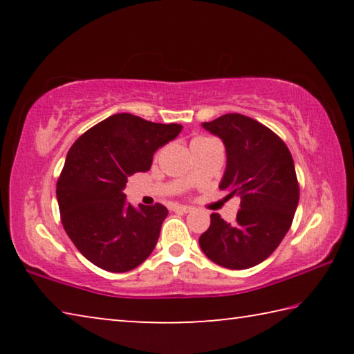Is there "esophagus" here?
Here are the masks:
<instances>
[{
	"label": "esophagus",
	"mask_w": 354,
	"mask_h": 354,
	"mask_svg": "<svg viewBox=\"0 0 354 354\" xmlns=\"http://www.w3.org/2000/svg\"><path fill=\"white\" fill-rule=\"evenodd\" d=\"M173 211H175V212H184V214H187V212H192V207L183 206V205H175V206H173Z\"/></svg>",
	"instance_id": "obj_1"
}]
</instances>
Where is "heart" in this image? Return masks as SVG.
<instances>
[{"label": "heart", "instance_id": "obj_1", "mask_svg": "<svg viewBox=\"0 0 354 354\" xmlns=\"http://www.w3.org/2000/svg\"><path fill=\"white\" fill-rule=\"evenodd\" d=\"M205 140H209V139H206V137H198V139H195L194 142H192V145H194V143H198V142H205Z\"/></svg>", "mask_w": 354, "mask_h": 354}]
</instances>
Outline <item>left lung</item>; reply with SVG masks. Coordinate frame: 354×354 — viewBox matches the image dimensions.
<instances>
[{
    "label": "left lung",
    "mask_w": 354,
    "mask_h": 354,
    "mask_svg": "<svg viewBox=\"0 0 354 354\" xmlns=\"http://www.w3.org/2000/svg\"><path fill=\"white\" fill-rule=\"evenodd\" d=\"M203 128L220 137L226 170L220 190L239 196L236 223L211 214V226L200 236L209 259L231 270L266 261L283 241L295 215L299 185L286 143L262 123L242 113H226Z\"/></svg>",
    "instance_id": "obj_1"
}]
</instances>
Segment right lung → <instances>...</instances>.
<instances>
[{
    "label": "right lung",
    "instance_id": "1",
    "mask_svg": "<svg viewBox=\"0 0 354 354\" xmlns=\"http://www.w3.org/2000/svg\"><path fill=\"white\" fill-rule=\"evenodd\" d=\"M183 127L115 113L84 133L65 159L56 195L64 230L80 253L103 270L129 272L151 254L167 207L127 203L128 178L148 171L156 149Z\"/></svg>",
    "mask_w": 354,
    "mask_h": 354
}]
</instances>
